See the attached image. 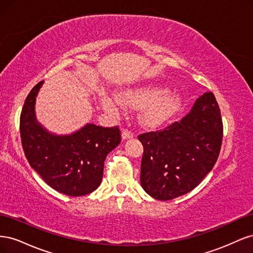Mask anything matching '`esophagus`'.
I'll list each match as a JSON object with an SVG mask.
<instances>
[{
	"label": "esophagus",
	"instance_id": "34e87169",
	"mask_svg": "<svg viewBox=\"0 0 253 253\" xmlns=\"http://www.w3.org/2000/svg\"><path fill=\"white\" fill-rule=\"evenodd\" d=\"M133 136H134V134L131 131H128V129H126V128L122 129V139L124 140L133 138Z\"/></svg>",
	"mask_w": 253,
	"mask_h": 253
}]
</instances>
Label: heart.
<instances>
[{
    "label": "heart",
    "instance_id": "1",
    "mask_svg": "<svg viewBox=\"0 0 253 253\" xmlns=\"http://www.w3.org/2000/svg\"><path fill=\"white\" fill-rule=\"evenodd\" d=\"M166 91L167 88L159 84L145 83L120 91L119 99L132 108L143 106L140 114L142 122L155 126L164 124L180 104L177 94L169 91L166 93ZM101 101L104 108L111 112H116L120 106L119 100L115 96H103Z\"/></svg>",
    "mask_w": 253,
    "mask_h": 253
}]
</instances>
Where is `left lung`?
I'll use <instances>...</instances> for the list:
<instances>
[{
	"instance_id": "1",
	"label": "left lung",
	"mask_w": 253,
	"mask_h": 253,
	"mask_svg": "<svg viewBox=\"0 0 253 253\" xmlns=\"http://www.w3.org/2000/svg\"><path fill=\"white\" fill-rule=\"evenodd\" d=\"M143 145L140 182L158 201H170L200 185L215 165L223 121L213 93H205L179 122L138 135Z\"/></svg>"
}]
</instances>
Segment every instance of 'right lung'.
Returning <instances> with one entry per match:
<instances>
[{
    "label": "right lung",
    "instance_id": "1",
    "mask_svg": "<svg viewBox=\"0 0 253 253\" xmlns=\"http://www.w3.org/2000/svg\"><path fill=\"white\" fill-rule=\"evenodd\" d=\"M44 81L30 90L20 117L22 147L33 169L49 187L68 196H82L100 186L104 160L121 141L118 126L93 124L71 135H55L36 119L35 102Z\"/></svg>",
    "mask_w": 253,
    "mask_h": 253
}]
</instances>
